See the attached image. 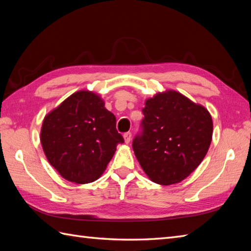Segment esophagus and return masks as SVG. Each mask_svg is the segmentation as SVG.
Here are the masks:
<instances>
[{
    "label": "esophagus",
    "instance_id": "1",
    "mask_svg": "<svg viewBox=\"0 0 251 251\" xmlns=\"http://www.w3.org/2000/svg\"><path fill=\"white\" fill-rule=\"evenodd\" d=\"M124 140H125V143H129L130 140H131V132H125L124 134Z\"/></svg>",
    "mask_w": 251,
    "mask_h": 251
}]
</instances>
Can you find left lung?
<instances>
[{"instance_id":"left-lung-1","label":"left lung","mask_w":251,"mask_h":251,"mask_svg":"<svg viewBox=\"0 0 251 251\" xmlns=\"http://www.w3.org/2000/svg\"><path fill=\"white\" fill-rule=\"evenodd\" d=\"M142 113V132L132 141L141 168L157 184L181 182L199 167L210 147V113L176 90L147 99Z\"/></svg>"}]
</instances>
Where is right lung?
Returning a JSON list of instances; mask_svg holds the SVG:
<instances>
[{"label":"right lung","mask_w":251,"mask_h":251,"mask_svg":"<svg viewBox=\"0 0 251 251\" xmlns=\"http://www.w3.org/2000/svg\"><path fill=\"white\" fill-rule=\"evenodd\" d=\"M124 142L116 119L99 95L78 90L44 117L41 143L62 178L84 184L97 180Z\"/></svg>","instance_id":"right-lung-1"}]
</instances>
